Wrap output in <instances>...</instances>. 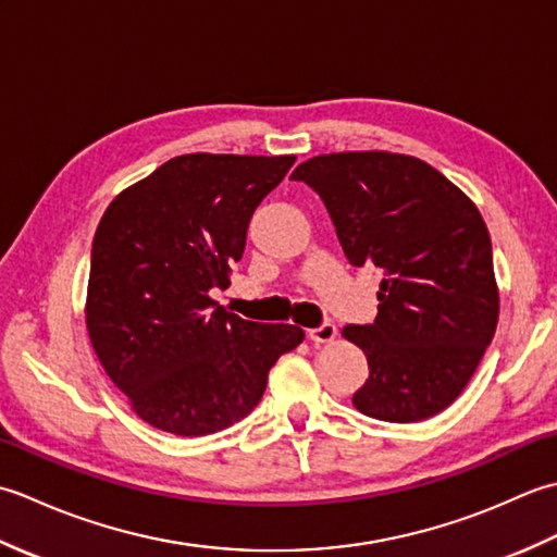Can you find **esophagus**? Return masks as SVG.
I'll return each mask as SVG.
<instances>
[{"mask_svg":"<svg viewBox=\"0 0 557 557\" xmlns=\"http://www.w3.org/2000/svg\"><path fill=\"white\" fill-rule=\"evenodd\" d=\"M309 337L315 345H327V342H333L337 337V327L333 323H323L321 327H311Z\"/></svg>","mask_w":557,"mask_h":557,"instance_id":"esophagus-1","label":"esophagus"}]
</instances>
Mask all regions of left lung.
<instances>
[{
	"label": "left lung",
	"instance_id": "left-lung-1",
	"mask_svg": "<svg viewBox=\"0 0 557 557\" xmlns=\"http://www.w3.org/2000/svg\"><path fill=\"white\" fill-rule=\"evenodd\" d=\"M292 180L323 198L349 263L385 275L375 323L342 330L371 369L354 407L393 423L447 409L500 313L491 234L474 200L429 162L387 150L318 156Z\"/></svg>",
	"mask_w": 557,
	"mask_h": 557
}]
</instances>
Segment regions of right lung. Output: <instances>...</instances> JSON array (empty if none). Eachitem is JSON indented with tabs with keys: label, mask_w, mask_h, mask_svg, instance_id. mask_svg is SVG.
Returning a JSON list of instances; mask_svg holds the SVG:
<instances>
[{
	"label": "right lung",
	"mask_w": 557,
	"mask_h": 557,
	"mask_svg": "<svg viewBox=\"0 0 557 557\" xmlns=\"http://www.w3.org/2000/svg\"><path fill=\"white\" fill-rule=\"evenodd\" d=\"M294 156L172 158L116 196L92 239L86 327L104 373L152 429L210 435L260 401L289 323H253L210 297L230 287L246 230Z\"/></svg>",
	"instance_id": "1"
}]
</instances>
